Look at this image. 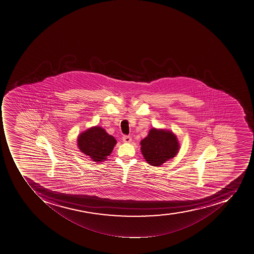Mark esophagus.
I'll use <instances>...</instances> for the list:
<instances>
[{"label": "esophagus", "instance_id": "1", "mask_svg": "<svg viewBox=\"0 0 254 254\" xmlns=\"http://www.w3.org/2000/svg\"><path fill=\"white\" fill-rule=\"evenodd\" d=\"M131 137L129 136V135H124L123 136V141H124V143H130L131 142Z\"/></svg>", "mask_w": 254, "mask_h": 254}]
</instances>
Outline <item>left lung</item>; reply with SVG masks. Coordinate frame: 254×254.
Listing matches in <instances>:
<instances>
[{
    "label": "left lung",
    "mask_w": 254,
    "mask_h": 254,
    "mask_svg": "<svg viewBox=\"0 0 254 254\" xmlns=\"http://www.w3.org/2000/svg\"><path fill=\"white\" fill-rule=\"evenodd\" d=\"M141 151L148 164L159 166L174 157L179 150L177 138L172 131L152 128L141 141Z\"/></svg>",
    "instance_id": "left-lung-1"
}]
</instances>
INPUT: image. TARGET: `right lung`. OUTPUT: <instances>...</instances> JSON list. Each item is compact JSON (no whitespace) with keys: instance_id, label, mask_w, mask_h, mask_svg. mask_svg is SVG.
Returning <instances> with one entry per match:
<instances>
[{"instance_id":"right-lung-1","label":"right lung","mask_w":254,"mask_h":254,"mask_svg":"<svg viewBox=\"0 0 254 254\" xmlns=\"http://www.w3.org/2000/svg\"><path fill=\"white\" fill-rule=\"evenodd\" d=\"M116 144V138L99 127L86 130L80 134L78 139V147L81 151L95 162H101L107 159Z\"/></svg>"}]
</instances>
